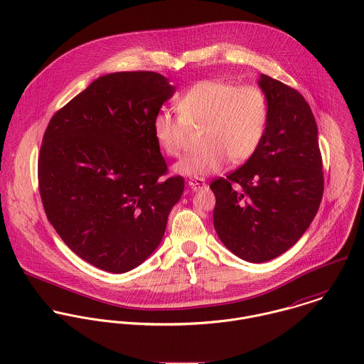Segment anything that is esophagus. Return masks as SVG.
<instances>
[{"label":"esophagus","mask_w":364,"mask_h":364,"mask_svg":"<svg viewBox=\"0 0 364 364\" xmlns=\"http://www.w3.org/2000/svg\"><path fill=\"white\" fill-rule=\"evenodd\" d=\"M188 185H189V188L192 189V191H200V189H203V188H206V182H205V179H200V178H193V179H189V182H188Z\"/></svg>","instance_id":"obj_1"}]
</instances>
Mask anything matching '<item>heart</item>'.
I'll return each mask as SVG.
<instances>
[{
  "mask_svg": "<svg viewBox=\"0 0 364 364\" xmlns=\"http://www.w3.org/2000/svg\"><path fill=\"white\" fill-rule=\"evenodd\" d=\"M178 112L159 109L151 129L161 150L178 156L186 127L202 124L203 147L175 165V172L185 176L217 173L230 158L235 162L248 159L259 147L267 124V104L259 88H237L218 80H205L189 88L178 100Z\"/></svg>",
  "mask_w": 364,
  "mask_h": 364,
  "instance_id": "obj_1",
  "label": "heart"
}]
</instances>
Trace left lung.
Here are the masks:
<instances>
[{
    "label": "left lung",
    "instance_id": "8db88e82",
    "mask_svg": "<svg viewBox=\"0 0 364 364\" xmlns=\"http://www.w3.org/2000/svg\"><path fill=\"white\" fill-rule=\"evenodd\" d=\"M267 124L257 151L225 179L213 181V224L238 258L262 263L290 250L310 227L323 193L318 129L300 92L260 74ZM238 183L245 191L230 188Z\"/></svg>",
    "mask_w": 364,
    "mask_h": 364
}]
</instances>
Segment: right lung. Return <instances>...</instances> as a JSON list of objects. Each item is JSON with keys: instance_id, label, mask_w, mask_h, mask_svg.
<instances>
[{"instance_id": "right-lung-1", "label": "right lung", "mask_w": 364, "mask_h": 364, "mask_svg": "<svg viewBox=\"0 0 364 364\" xmlns=\"http://www.w3.org/2000/svg\"><path fill=\"white\" fill-rule=\"evenodd\" d=\"M175 90L153 71L106 74L49 122L38 165L42 203L65 245L95 267L141 264L183 193L182 176L162 179L151 129Z\"/></svg>"}]
</instances>
